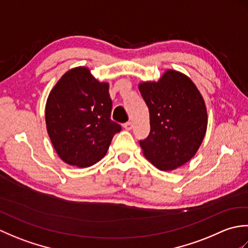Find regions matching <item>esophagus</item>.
I'll use <instances>...</instances> for the list:
<instances>
[{
    "label": "esophagus",
    "mask_w": 248,
    "mask_h": 248,
    "mask_svg": "<svg viewBox=\"0 0 248 248\" xmlns=\"http://www.w3.org/2000/svg\"><path fill=\"white\" fill-rule=\"evenodd\" d=\"M124 128L125 130H131V129L133 128V124L131 123V121H128V123L124 124Z\"/></svg>",
    "instance_id": "obj_1"
}]
</instances>
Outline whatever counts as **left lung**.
Segmentation results:
<instances>
[{
	"mask_svg": "<svg viewBox=\"0 0 248 248\" xmlns=\"http://www.w3.org/2000/svg\"><path fill=\"white\" fill-rule=\"evenodd\" d=\"M139 88L150 116L149 135L140 140L144 155L160 170H176L195 155L207 131L202 94L186 76L173 70Z\"/></svg>",
	"mask_w": 248,
	"mask_h": 248,
	"instance_id": "8db88e82",
	"label": "left lung"
}]
</instances>
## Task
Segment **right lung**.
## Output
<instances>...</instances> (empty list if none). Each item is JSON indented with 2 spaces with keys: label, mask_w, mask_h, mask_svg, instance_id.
<instances>
[{
  "label": "right lung",
  "mask_w": 248,
  "mask_h": 248,
  "mask_svg": "<svg viewBox=\"0 0 248 248\" xmlns=\"http://www.w3.org/2000/svg\"><path fill=\"white\" fill-rule=\"evenodd\" d=\"M108 84L100 83L85 67L66 72L52 89L46 124L54 149L67 164L88 167L107 154L121 125L110 119Z\"/></svg>",
  "instance_id": "obj_1"
}]
</instances>
